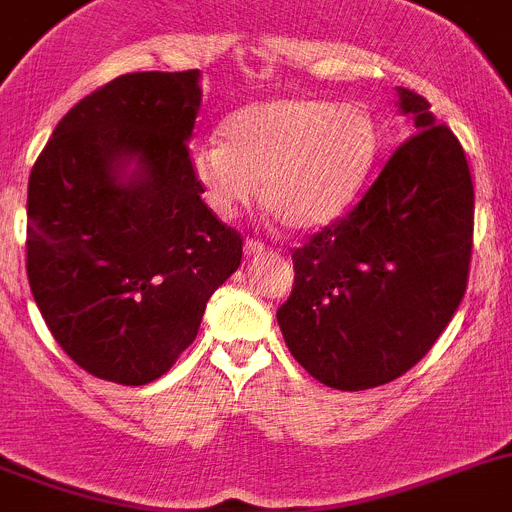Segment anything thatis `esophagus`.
<instances>
[{
  "instance_id": "1",
  "label": "esophagus",
  "mask_w": 512,
  "mask_h": 512,
  "mask_svg": "<svg viewBox=\"0 0 512 512\" xmlns=\"http://www.w3.org/2000/svg\"><path fill=\"white\" fill-rule=\"evenodd\" d=\"M243 248H246V256H259V253L269 251V246H266V243H261V241H256V238H246Z\"/></svg>"
}]
</instances>
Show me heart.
<instances>
[{
  "mask_svg": "<svg viewBox=\"0 0 512 512\" xmlns=\"http://www.w3.org/2000/svg\"><path fill=\"white\" fill-rule=\"evenodd\" d=\"M200 142L190 170L205 203L233 218L259 195L292 231H317L353 205L378 157V126L358 103L292 96L248 103Z\"/></svg>",
  "mask_w": 512,
  "mask_h": 512,
  "instance_id": "obj_1",
  "label": "heart"
}]
</instances>
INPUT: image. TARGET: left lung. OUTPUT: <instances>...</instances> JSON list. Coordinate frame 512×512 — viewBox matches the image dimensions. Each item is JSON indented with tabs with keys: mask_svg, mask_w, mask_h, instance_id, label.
Wrapping results in <instances>:
<instances>
[{
	"mask_svg": "<svg viewBox=\"0 0 512 512\" xmlns=\"http://www.w3.org/2000/svg\"><path fill=\"white\" fill-rule=\"evenodd\" d=\"M411 134L345 218L294 248L279 307L289 353L340 391L396 381L439 340L467 289L475 187L459 139L398 88Z\"/></svg>",
	"mask_w": 512,
	"mask_h": 512,
	"instance_id": "8db88e82",
	"label": "left lung"
}]
</instances>
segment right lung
<instances>
[{"label": "right lung", "instance_id": "1", "mask_svg": "<svg viewBox=\"0 0 512 512\" xmlns=\"http://www.w3.org/2000/svg\"><path fill=\"white\" fill-rule=\"evenodd\" d=\"M198 81L200 70L119 75L60 119L30 172L32 297L65 355L101 381L167 373L241 266V233L190 170Z\"/></svg>", "mask_w": 512, "mask_h": 512}]
</instances>
